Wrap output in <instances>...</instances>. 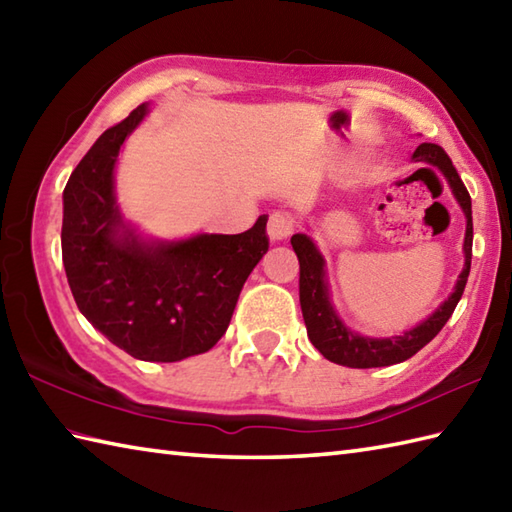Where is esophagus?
<instances>
[{
    "label": "esophagus",
    "mask_w": 512,
    "mask_h": 512,
    "mask_svg": "<svg viewBox=\"0 0 512 512\" xmlns=\"http://www.w3.org/2000/svg\"><path fill=\"white\" fill-rule=\"evenodd\" d=\"M295 217L284 211H275L268 220V235L273 242H281V239H288L292 233H295Z\"/></svg>",
    "instance_id": "obj_1"
}]
</instances>
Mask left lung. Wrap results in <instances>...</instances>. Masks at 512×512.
Here are the masks:
<instances>
[{
    "instance_id": "8db88e82",
    "label": "left lung",
    "mask_w": 512,
    "mask_h": 512,
    "mask_svg": "<svg viewBox=\"0 0 512 512\" xmlns=\"http://www.w3.org/2000/svg\"><path fill=\"white\" fill-rule=\"evenodd\" d=\"M413 160L416 162H429L436 165L444 176H447L451 189L458 198L460 206L466 215V237H464V270L455 284L453 295L442 303V306L431 314V317L420 323L418 328L405 332L402 336H391V339H365L350 332L336 317L330 299H328V286H325V273H323V259L319 250L314 248L312 239L303 233L292 235L290 244L295 248L299 259V301L303 321H306L308 336L312 345L328 358L332 363L367 369V367H385L407 361L416 352H420L433 336H436L444 323L451 319V314L462 299V292L466 286V279L471 273V255H473V217H471V195L466 191L462 178L455 171L451 158L447 156L440 145L422 143L413 151Z\"/></svg>"
}]
</instances>
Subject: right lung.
I'll list each match as a JSON object with an SVG mask.
<instances>
[{"instance_id": "obj_1", "label": "right lung", "mask_w": 512, "mask_h": 512, "mask_svg": "<svg viewBox=\"0 0 512 512\" xmlns=\"http://www.w3.org/2000/svg\"><path fill=\"white\" fill-rule=\"evenodd\" d=\"M138 105L99 136L63 189V266L76 306L96 330L140 361L173 363L222 339L250 270L268 250L262 215L239 235H198L145 246L118 237L114 165Z\"/></svg>"}]
</instances>
